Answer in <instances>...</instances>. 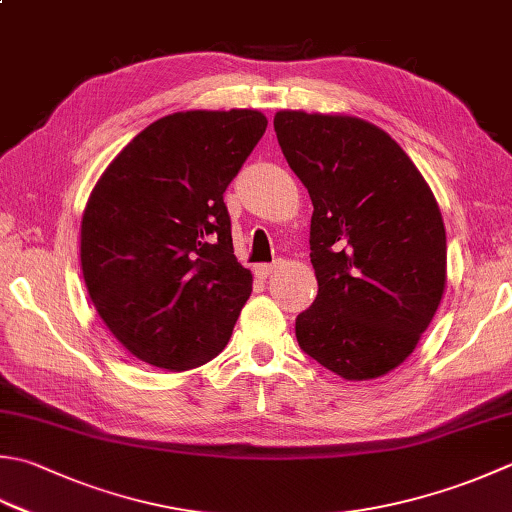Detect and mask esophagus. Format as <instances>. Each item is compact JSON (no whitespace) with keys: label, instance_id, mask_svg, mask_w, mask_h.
Wrapping results in <instances>:
<instances>
[{"label":"esophagus","instance_id":"esophagus-1","mask_svg":"<svg viewBox=\"0 0 512 512\" xmlns=\"http://www.w3.org/2000/svg\"><path fill=\"white\" fill-rule=\"evenodd\" d=\"M275 268H277V264H259V266L255 268V275H257V277H262V279H266L270 273H273Z\"/></svg>","mask_w":512,"mask_h":512}]
</instances>
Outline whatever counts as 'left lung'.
Segmentation results:
<instances>
[{"instance_id":"1","label":"left lung","mask_w":512,"mask_h":512,"mask_svg":"<svg viewBox=\"0 0 512 512\" xmlns=\"http://www.w3.org/2000/svg\"><path fill=\"white\" fill-rule=\"evenodd\" d=\"M273 124L315 208L319 290L295 319L299 348L350 382L382 377L413 353L444 295L446 230L433 190L364 119L282 110Z\"/></svg>"}]
</instances>
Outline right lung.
<instances>
[{
    "mask_svg": "<svg viewBox=\"0 0 512 512\" xmlns=\"http://www.w3.org/2000/svg\"><path fill=\"white\" fill-rule=\"evenodd\" d=\"M259 110H186L146 126L99 177L82 217V273L130 355L197 368L222 353L253 290L224 193L266 130Z\"/></svg>",
    "mask_w": 512,
    "mask_h": 512,
    "instance_id": "add662e5",
    "label": "right lung"
}]
</instances>
